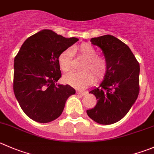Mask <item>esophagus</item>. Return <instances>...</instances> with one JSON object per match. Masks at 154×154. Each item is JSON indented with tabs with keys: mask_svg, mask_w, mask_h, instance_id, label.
Listing matches in <instances>:
<instances>
[{
	"mask_svg": "<svg viewBox=\"0 0 154 154\" xmlns=\"http://www.w3.org/2000/svg\"><path fill=\"white\" fill-rule=\"evenodd\" d=\"M86 93H87V92H81V91H77V95H86Z\"/></svg>",
	"mask_w": 154,
	"mask_h": 154,
	"instance_id": "1",
	"label": "esophagus"
}]
</instances>
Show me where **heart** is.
<instances>
[{"label":"heart","instance_id":"1","mask_svg":"<svg viewBox=\"0 0 154 154\" xmlns=\"http://www.w3.org/2000/svg\"><path fill=\"white\" fill-rule=\"evenodd\" d=\"M71 53L77 54L84 59L80 73L71 72L64 76L65 83L78 89H83L92 84L95 77L100 79L103 77L107 68V62L103 56H97V51L92 46L82 44L71 50L62 52L59 56V65L63 72L67 73L71 69Z\"/></svg>","mask_w":154,"mask_h":154}]
</instances>
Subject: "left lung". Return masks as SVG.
Segmentation results:
<instances>
[{"label":"left lung","instance_id":"obj_1","mask_svg":"<svg viewBox=\"0 0 154 154\" xmlns=\"http://www.w3.org/2000/svg\"><path fill=\"white\" fill-rule=\"evenodd\" d=\"M90 41L102 50L107 68L99 86L89 92L96 97L97 104L86 113L99 124H113L126 116L138 98L139 63L129 47L114 36L93 37Z\"/></svg>","mask_w":154,"mask_h":154}]
</instances>
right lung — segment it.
I'll return each instance as SVG.
<instances>
[{
	"mask_svg": "<svg viewBox=\"0 0 154 154\" xmlns=\"http://www.w3.org/2000/svg\"><path fill=\"white\" fill-rule=\"evenodd\" d=\"M79 41L44 29L29 37L14 59L13 91L24 113L37 123H47L62 114L75 89L57 84L62 76L59 56Z\"/></svg>",
	"mask_w": 154,
	"mask_h": 154,
	"instance_id": "1",
	"label": "right lung"
}]
</instances>
